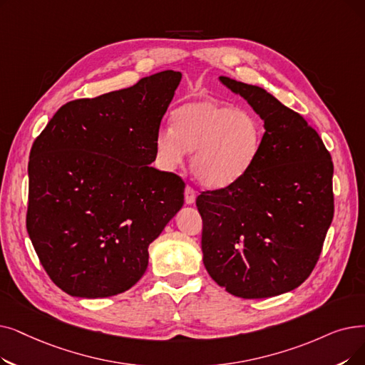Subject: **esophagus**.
Here are the masks:
<instances>
[{"mask_svg": "<svg viewBox=\"0 0 365 365\" xmlns=\"http://www.w3.org/2000/svg\"><path fill=\"white\" fill-rule=\"evenodd\" d=\"M195 198H197V194H195L194 189L191 186H186L185 187V202L187 205H191V204L195 202Z\"/></svg>", "mask_w": 365, "mask_h": 365, "instance_id": "obj_1", "label": "esophagus"}]
</instances>
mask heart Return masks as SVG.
<instances>
[{
	"instance_id": "1",
	"label": "heart",
	"mask_w": 365,
	"mask_h": 365,
	"mask_svg": "<svg viewBox=\"0 0 365 365\" xmlns=\"http://www.w3.org/2000/svg\"><path fill=\"white\" fill-rule=\"evenodd\" d=\"M262 141L264 125L252 110L198 100L174 110L171 128L160 130L155 137V155L163 168L176 170L186 152H194L191 170L197 182L222 189L247 176Z\"/></svg>"
}]
</instances>
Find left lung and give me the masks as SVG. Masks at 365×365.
I'll return each mask as SVG.
<instances>
[{
	"mask_svg": "<svg viewBox=\"0 0 365 365\" xmlns=\"http://www.w3.org/2000/svg\"><path fill=\"white\" fill-rule=\"evenodd\" d=\"M219 81L250 104L265 133L247 176L197 198L202 262L235 297H276L298 288L318 262L334 215V167L319 134L274 95Z\"/></svg>",
	"mask_w": 365,
	"mask_h": 365,
	"instance_id": "left-lung-1",
	"label": "left lung"
}]
</instances>
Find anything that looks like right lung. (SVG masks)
<instances>
[{
  "label": "right lung",
  "mask_w": 365,
  "mask_h": 365,
  "mask_svg": "<svg viewBox=\"0 0 365 365\" xmlns=\"http://www.w3.org/2000/svg\"><path fill=\"white\" fill-rule=\"evenodd\" d=\"M180 78L165 70L70 101L34 141L26 230L46 273L68 295L104 298L134 287L149 245L182 209V179L150 165Z\"/></svg>",
  "instance_id": "add662e5"
}]
</instances>
